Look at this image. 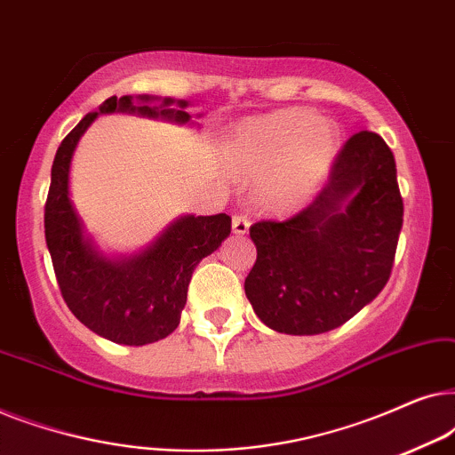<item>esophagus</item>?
<instances>
[{
	"instance_id": "esophagus-1",
	"label": "esophagus",
	"mask_w": 455,
	"mask_h": 455,
	"mask_svg": "<svg viewBox=\"0 0 455 455\" xmlns=\"http://www.w3.org/2000/svg\"><path fill=\"white\" fill-rule=\"evenodd\" d=\"M248 228H251V221H248V217H244V215H234V221H232L234 234L244 235V234L248 232Z\"/></svg>"
}]
</instances>
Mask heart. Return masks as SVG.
Listing matches in <instances>:
<instances>
[{
    "label": "heart",
    "mask_w": 455,
    "mask_h": 455,
    "mask_svg": "<svg viewBox=\"0 0 455 455\" xmlns=\"http://www.w3.org/2000/svg\"><path fill=\"white\" fill-rule=\"evenodd\" d=\"M339 153V130L304 109H283L240 124L226 147L228 164L257 178V196L273 213L307 204Z\"/></svg>",
    "instance_id": "1"
}]
</instances>
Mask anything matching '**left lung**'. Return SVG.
Instances as JSON below:
<instances>
[{"mask_svg":"<svg viewBox=\"0 0 455 455\" xmlns=\"http://www.w3.org/2000/svg\"><path fill=\"white\" fill-rule=\"evenodd\" d=\"M402 223L394 153L381 136L360 130L307 209L251 228L257 263L244 291L254 313L288 335L344 325L387 283Z\"/></svg>","mask_w":455,"mask_h":455,"instance_id":"obj_1","label":"left lung"}]
</instances>
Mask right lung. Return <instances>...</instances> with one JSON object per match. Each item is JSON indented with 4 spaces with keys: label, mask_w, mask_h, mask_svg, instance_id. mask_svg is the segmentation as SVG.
<instances>
[{
    "label": "right lung",
    "mask_w": 455,
    "mask_h": 455,
    "mask_svg": "<svg viewBox=\"0 0 455 455\" xmlns=\"http://www.w3.org/2000/svg\"><path fill=\"white\" fill-rule=\"evenodd\" d=\"M159 102V106H153ZM176 104V108L171 105ZM188 103L165 97H109L61 140L52 165L45 203V240L61 296L74 316L92 333L124 346L164 339L180 325L192 271L232 232L226 213L178 217L164 234L132 257L99 252L70 201V164L80 136L99 114H139L186 124Z\"/></svg>",
    "instance_id": "1"
}]
</instances>
